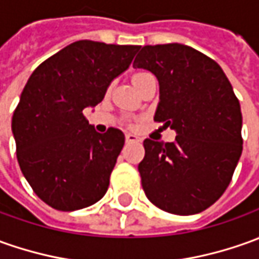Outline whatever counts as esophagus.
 Wrapping results in <instances>:
<instances>
[{
    "instance_id": "1",
    "label": "esophagus",
    "mask_w": 259,
    "mask_h": 259,
    "mask_svg": "<svg viewBox=\"0 0 259 259\" xmlns=\"http://www.w3.org/2000/svg\"><path fill=\"white\" fill-rule=\"evenodd\" d=\"M139 142H142V139L137 135H133V133H127L126 135V143H139Z\"/></svg>"
}]
</instances>
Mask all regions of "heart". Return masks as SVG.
Returning a JSON list of instances; mask_svg holds the SVG:
<instances>
[{"instance_id": "obj_1", "label": "heart", "mask_w": 259, "mask_h": 259, "mask_svg": "<svg viewBox=\"0 0 259 259\" xmlns=\"http://www.w3.org/2000/svg\"><path fill=\"white\" fill-rule=\"evenodd\" d=\"M146 75H150V73H146V72H140V73H136V75L133 76V80H137V79L143 78V76H146Z\"/></svg>"}]
</instances>
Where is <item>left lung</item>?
Here are the masks:
<instances>
[{"label":"left lung","mask_w":259,"mask_h":259,"mask_svg":"<svg viewBox=\"0 0 259 259\" xmlns=\"http://www.w3.org/2000/svg\"><path fill=\"white\" fill-rule=\"evenodd\" d=\"M133 68L157 78L154 120L177 133L173 143L143 142L144 193L167 212H201L223 196L242 153V115L233 86L215 61L183 44L146 45Z\"/></svg>","instance_id":"left-lung-1"}]
</instances>
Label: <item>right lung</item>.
Returning a JSON list of instances; mask_svg holds the SVG:
<instances>
[{"mask_svg":"<svg viewBox=\"0 0 259 259\" xmlns=\"http://www.w3.org/2000/svg\"><path fill=\"white\" fill-rule=\"evenodd\" d=\"M140 47L76 41L29 76L12 116L21 171L52 208L75 211L106 194L124 135L98 133L83 110L100 103Z\"/></svg>","mask_w":259,"mask_h":259,"instance_id":"right-lung-1","label":"right lung"}]
</instances>
